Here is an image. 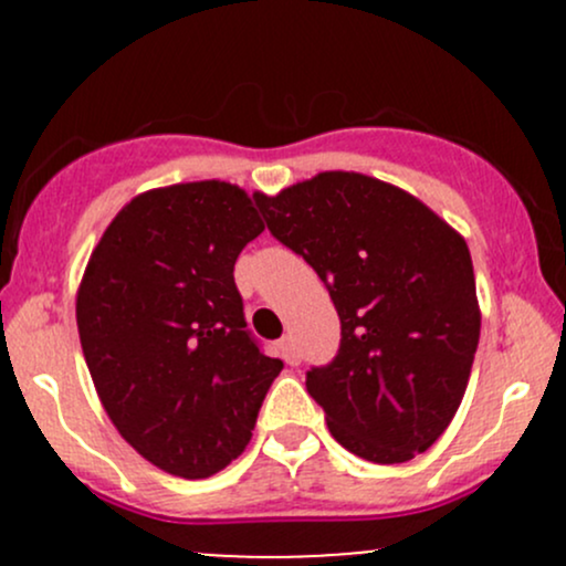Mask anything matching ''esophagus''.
<instances>
[{
  "instance_id": "34e87169",
  "label": "esophagus",
  "mask_w": 566,
  "mask_h": 566,
  "mask_svg": "<svg viewBox=\"0 0 566 566\" xmlns=\"http://www.w3.org/2000/svg\"><path fill=\"white\" fill-rule=\"evenodd\" d=\"M279 350H282V359L287 361L290 367L301 365V348L295 346V340H292V337H282V343H279Z\"/></svg>"
}]
</instances>
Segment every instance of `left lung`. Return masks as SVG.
<instances>
[{
    "instance_id": "1",
    "label": "left lung",
    "mask_w": 566,
    "mask_h": 566,
    "mask_svg": "<svg viewBox=\"0 0 566 566\" xmlns=\"http://www.w3.org/2000/svg\"><path fill=\"white\" fill-rule=\"evenodd\" d=\"M252 199L340 316L335 361L305 378L329 433L380 465L426 452L463 401L482 329L465 239L405 188L361 172Z\"/></svg>"
}]
</instances>
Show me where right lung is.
<instances>
[{
    "mask_svg": "<svg viewBox=\"0 0 566 566\" xmlns=\"http://www.w3.org/2000/svg\"><path fill=\"white\" fill-rule=\"evenodd\" d=\"M265 229L226 180L151 188L103 231L76 292L97 399L140 458L180 479L250 444L282 361L247 333L233 263Z\"/></svg>",
    "mask_w": 566,
    "mask_h": 566,
    "instance_id": "add662e5",
    "label": "right lung"
}]
</instances>
